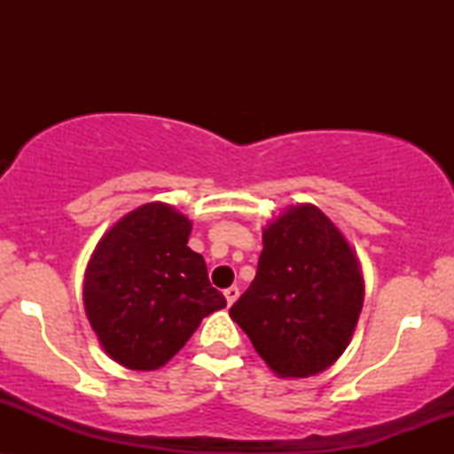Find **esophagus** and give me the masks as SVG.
I'll use <instances>...</instances> for the list:
<instances>
[{
  "label": "esophagus",
  "instance_id": "obj_1",
  "mask_svg": "<svg viewBox=\"0 0 454 454\" xmlns=\"http://www.w3.org/2000/svg\"><path fill=\"white\" fill-rule=\"evenodd\" d=\"M223 296H226L228 305H232L234 301L239 299V288H237V286H231V288H226V290H223Z\"/></svg>",
  "mask_w": 454,
  "mask_h": 454
}]
</instances>
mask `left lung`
<instances>
[{"instance_id":"8db88e82","label":"left lung","mask_w":454,"mask_h":454,"mask_svg":"<svg viewBox=\"0 0 454 454\" xmlns=\"http://www.w3.org/2000/svg\"><path fill=\"white\" fill-rule=\"evenodd\" d=\"M256 278L231 307L279 378H309L341 356L363 309L356 254L314 205H293L262 231Z\"/></svg>"}]
</instances>
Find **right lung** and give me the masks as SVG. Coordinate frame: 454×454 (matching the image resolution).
<instances>
[{
    "instance_id": "right-lung-1",
    "label": "right lung",
    "mask_w": 454,
    "mask_h": 454,
    "mask_svg": "<svg viewBox=\"0 0 454 454\" xmlns=\"http://www.w3.org/2000/svg\"><path fill=\"white\" fill-rule=\"evenodd\" d=\"M192 222L164 202L129 211L100 239L82 301L104 352L134 372H153L226 307L205 258L187 247Z\"/></svg>"
}]
</instances>
